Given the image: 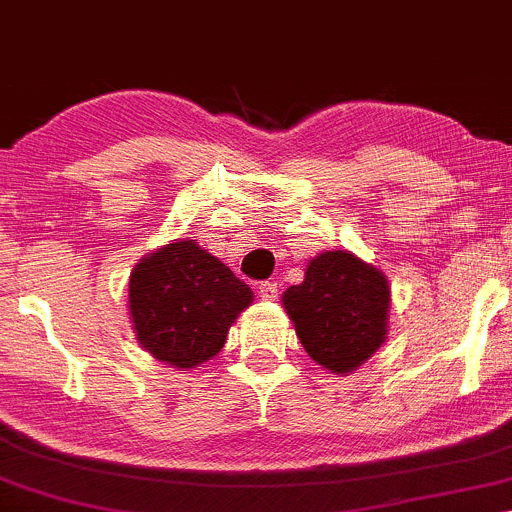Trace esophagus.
<instances>
[{"label": "esophagus", "mask_w": 512, "mask_h": 512, "mask_svg": "<svg viewBox=\"0 0 512 512\" xmlns=\"http://www.w3.org/2000/svg\"><path fill=\"white\" fill-rule=\"evenodd\" d=\"M260 298L262 300H276V298H279V283H276V281H262L260 283Z\"/></svg>", "instance_id": "esophagus-1"}]
</instances>
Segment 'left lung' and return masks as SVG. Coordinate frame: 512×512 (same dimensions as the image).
Listing matches in <instances>:
<instances>
[{"label":"left lung","mask_w":512,"mask_h":512,"mask_svg":"<svg viewBox=\"0 0 512 512\" xmlns=\"http://www.w3.org/2000/svg\"><path fill=\"white\" fill-rule=\"evenodd\" d=\"M389 303L384 274L346 250L322 252L305 281L283 293L305 353L336 374L353 372L384 343Z\"/></svg>","instance_id":"obj_1"}]
</instances>
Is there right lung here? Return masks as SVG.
I'll list each match as a JSON object with an SVG mask.
<instances>
[{
	"mask_svg": "<svg viewBox=\"0 0 512 512\" xmlns=\"http://www.w3.org/2000/svg\"><path fill=\"white\" fill-rule=\"evenodd\" d=\"M250 300L248 283L193 240L152 252L133 269L128 283L138 341L157 360L178 369L217 355L229 326Z\"/></svg>",
	"mask_w": 512,
	"mask_h": 512,
	"instance_id": "right-lung-1",
	"label": "right lung"
}]
</instances>
